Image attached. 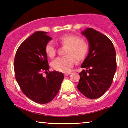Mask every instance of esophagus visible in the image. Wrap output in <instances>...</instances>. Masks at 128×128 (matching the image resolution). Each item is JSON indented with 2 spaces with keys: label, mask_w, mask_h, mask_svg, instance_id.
Listing matches in <instances>:
<instances>
[{
  "label": "esophagus",
  "mask_w": 128,
  "mask_h": 128,
  "mask_svg": "<svg viewBox=\"0 0 128 128\" xmlns=\"http://www.w3.org/2000/svg\"><path fill=\"white\" fill-rule=\"evenodd\" d=\"M70 74H71V72H68V73H66V74H64V76H69V75H70Z\"/></svg>",
  "instance_id": "34e87169"
}]
</instances>
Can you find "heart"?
Returning <instances> with one entry per match:
<instances>
[{"label": "heart", "instance_id": "1", "mask_svg": "<svg viewBox=\"0 0 128 128\" xmlns=\"http://www.w3.org/2000/svg\"><path fill=\"white\" fill-rule=\"evenodd\" d=\"M58 42L62 45L67 46L66 51L67 56L58 57L52 61V66L55 70L62 72H70L74 66L75 58L77 61L83 60L87 55L89 46L86 42L81 40L80 37L74 34H66L60 37ZM47 55L51 58L54 57L56 53V48L52 42H47L45 47Z\"/></svg>", "mask_w": 128, "mask_h": 128}]
</instances>
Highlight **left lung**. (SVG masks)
I'll return each mask as SVG.
<instances>
[{
	"label": "left lung",
	"mask_w": 128,
	"mask_h": 128,
	"mask_svg": "<svg viewBox=\"0 0 128 128\" xmlns=\"http://www.w3.org/2000/svg\"><path fill=\"white\" fill-rule=\"evenodd\" d=\"M89 42V53L81 65L77 88L86 98L97 99L111 86L116 71V52L110 39L91 28L82 32Z\"/></svg>",
	"instance_id": "obj_1"
}]
</instances>
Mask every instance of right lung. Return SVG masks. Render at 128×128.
Returning <instances> with one entry per match:
<instances>
[{
    "instance_id": "obj_1",
    "label": "right lung",
    "mask_w": 128,
    "mask_h": 128,
    "mask_svg": "<svg viewBox=\"0 0 128 128\" xmlns=\"http://www.w3.org/2000/svg\"><path fill=\"white\" fill-rule=\"evenodd\" d=\"M52 38L47 32H37L22 42L14 58L15 77L22 91L35 102L45 104L55 98L64 80L62 73L49 71L45 47Z\"/></svg>"
}]
</instances>
